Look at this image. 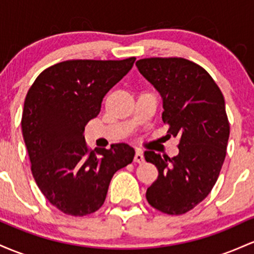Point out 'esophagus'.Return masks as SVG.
Here are the masks:
<instances>
[{
	"mask_svg": "<svg viewBox=\"0 0 254 254\" xmlns=\"http://www.w3.org/2000/svg\"><path fill=\"white\" fill-rule=\"evenodd\" d=\"M134 162H135V163H142V162H144V155H142L141 150H136L135 151Z\"/></svg>",
	"mask_w": 254,
	"mask_h": 254,
	"instance_id": "1",
	"label": "esophagus"
}]
</instances>
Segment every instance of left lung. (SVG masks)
Wrapping results in <instances>:
<instances>
[{
  "label": "left lung",
  "mask_w": 254,
  "mask_h": 254,
  "mask_svg": "<svg viewBox=\"0 0 254 254\" xmlns=\"http://www.w3.org/2000/svg\"><path fill=\"white\" fill-rule=\"evenodd\" d=\"M135 64L163 98L168 135L179 139L175 157L145 151L146 162L158 169L146 199L158 211L184 215L211 192L226 158L230 127L224 97L211 75L190 60L150 58Z\"/></svg>",
  "instance_id": "obj_1"
}]
</instances>
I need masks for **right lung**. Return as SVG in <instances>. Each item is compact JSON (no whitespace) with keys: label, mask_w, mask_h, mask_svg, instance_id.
<instances>
[{"label":"right lung","mask_w":254,"mask_h":254,"mask_svg":"<svg viewBox=\"0 0 254 254\" xmlns=\"http://www.w3.org/2000/svg\"><path fill=\"white\" fill-rule=\"evenodd\" d=\"M134 61L68 60L43 70L28 90L21 129L31 172L45 198L65 215L96 212L114 174L133 162L129 145L119 142L95 153L82 133Z\"/></svg>","instance_id":"1"}]
</instances>
